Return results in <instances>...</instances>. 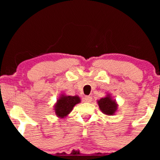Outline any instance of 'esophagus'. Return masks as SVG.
<instances>
[{
    "mask_svg": "<svg viewBox=\"0 0 160 160\" xmlns=\"http://www.w3.org/2000/svg\"><path fill=\"white\" fill-rule=\"evenodd\" d=\"M92 98L91 96H85L83 98V102H87V103H90L92 102Z\"/></svg>",
    "mask_w": 160,
    "mask_h": 160,
    "instance_id": "esophagus-1",
    "label": "esophagus"
}]
</instances>
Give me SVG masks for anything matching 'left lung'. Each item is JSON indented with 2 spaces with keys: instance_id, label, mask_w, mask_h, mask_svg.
I'll return each instance as SVG.
<instances>
[{
  "instance_id": "left-lung-1",
  "label": "left lung",
  "mask_w": 160,
  "mask_h": 160,
  "mask_svg": "<svg viewBox=\"0 0 160 160\" xmlns=\"http://www.w3.org/2000/svg\"><path fill=\"white\" fill-rule=\"evenodd\" d=\"M97 103L100 110L104 114L113 116L118 109V104L115 99L112 98L111 94H108L104 98L97 101Z\"/></svg>"
}]
</instances>
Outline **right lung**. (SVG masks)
Listing matches in <instances>:
<instances>
[{"mask_svg": "<svg viewBox=\"0 0 160 160\" xmlns=\"http://www.w3.org/2000/svg\"><path fill=\"white\" fill-rule=\"evenodd\" d=\"M81 102L78 95H66L61 94L57 99L56 104H54L55 113L58 118L62 119L67 117L72 111L73 108L76 104Z\"/></svg>", "mask_w": 160, "mask_h": 160, "instance_id": "right-lung-1", "label": "right lung"}]
</instances>
